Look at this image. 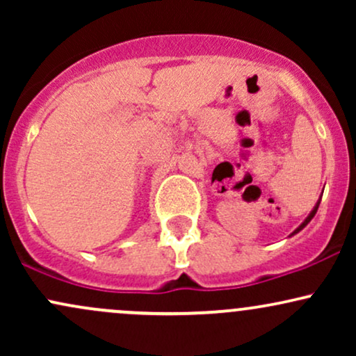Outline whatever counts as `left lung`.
Instances as JSON below:
<instances>
[{"instance_id": "8db88e82", "label": "left lung", "mask_w": 356, "mask_h": 356, "mask_svg": "<svg viewBox=\"0 0 356 356\" xmlns=\"http://www.w3.org/2000/svg\"><path fill=\"white\" fill-rule=\"evenodd\" d=\"M318 206H320V204H316V206H314V209L312 211V212H309V216H308V218H306L305 219V222L303 224H301V226L300 227H298V229L295 231V232H293V234H296V232H300L301 229H303V227L306 226V224H308L309 222V220H312L313 218H314V214H316V211H318Z\"/></svg>"}]
</instances>
